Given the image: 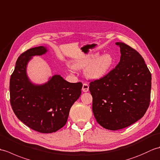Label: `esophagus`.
Returning <instances> with one entry per match:
<instances>
[{
	"label": "esophagus",
	"instance_id": "obj_1",
	"mask_svg": "<svg viewBox=\"0 0 160 160\" xmlns=\"http://www.w3.org/2000/svg\"><path fill=\"white\" fill-rule=\"evenodd\" d=\"M89 89V84L87 83H84L83 85H82V90L84 91V92H87L88 91Z\"/></svg>",
	"mask_w": 160,
	"mask_h": 160
}]
</instances>
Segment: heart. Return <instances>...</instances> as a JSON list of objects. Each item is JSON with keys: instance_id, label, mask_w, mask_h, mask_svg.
Here are the masks:
<instances>
[{"instance_id": "1", "label": "heart", "mask_w": 160, "mask_h": 160, "mask_svg": "<svg viewBox=\"0 0 160 160\" xmlns=\"http://www.w3.org/2000/svg\"><path fill=\"white\" fill-rule=\"evenodd\" d=\"M90 56L85 58L76 60L72 64L75 69L85 68L84 73L91 79H100L104 77L113 66L114 59L111 54L105 53L96 58Z\"/></svg>"}]
</instances>
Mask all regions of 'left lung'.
Returning <instances> with one entry per match:
<instances>
[{
	"label": "left lung",
	"mask_w": 160,
	"mask_h": 160,
	"mask_svg": "<svg viewBox=\"0 0 160 160\" xmlns=\"http://www.w3.org/2000/svg\"><path fill=\"white\" fill-rule=\"evenodd\" d=\"M120 60L114 69L89 84L92 110L97 122L116 131L128 127L144 116L151 101V73L136 50L124 42Z\"/></svg>",
	"instance_id": "1"
}]
</instances>
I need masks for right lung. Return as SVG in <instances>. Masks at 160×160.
Wrapping results in <instances>:
<instances>
[{
	"mask_svg": "<svg viewBox=\"0 0 160 160\" xmlns=\"http://www.w3.org/2000/svg\"><path fill=\"white\" fill-rule=\"evenodd\" d=\"M42 46L20 55L10 78V103L16 117L30 128L52 133L66 124L71 106L81 94L82 82L71 83L59 75L42 85L30 82L26 73L29 60L47 52Z\"/></svg>",
	"mask_w": 160,
	"mask_h": 160,
	"instance_id": "obj_1",
	"label": "right lung"
}]
</instances>
